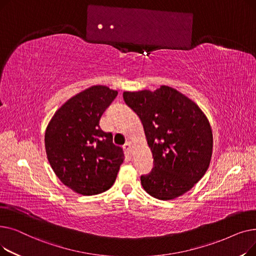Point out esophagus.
Here are the masks:
<instances>
[{
  "label": "esophagus",
  "instance_id": "34e87169",
  "mask_svg": "<svg viewBox=\"0 0 256 256\" xmlns=\"http://www.w3.org/2000/svg\"><path fill=\"white\" fill-rule=\"evenodd\" d=\"M124 150L126 152H128V154H132V143L130 142H126L124 145Z\"/></svg>",
  "mask_w": 256,
  "mask_h": 256
}]
</instances>
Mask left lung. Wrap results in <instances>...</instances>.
<instances>
[{"mask_svg": "<svg viewBox=\"0 0 256 256\" xmlns=\"http://www.w3.org/2000/svg\"><path fill=\"white\" fill-rule=\"evenodd\" d=\"M126 104L143 124L154 167L141 176L143 189L160 200L190 191L208 169L212 132L200 108L176 89L126 91Z\"/></svg>", "mask_w": 256, "mask_h": 256, "instance_id": "obj_1", "label": "left lung"}]
</instances>
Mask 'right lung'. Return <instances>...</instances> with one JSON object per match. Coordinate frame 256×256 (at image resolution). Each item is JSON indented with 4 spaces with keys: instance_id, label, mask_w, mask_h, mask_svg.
<instances>
[{
    "instance_id": "right-lung-1",
    "label": "right lung",
    "mask_w": 256,
    "mask_h": 256,
    "mask_svg": "<svg viewBox=\"0 0 256 256\" xmlns=\"http://www.w3.org/2000/svg\"><path fill=\"white\" fill-rule=\"evenodd\" d=\"M118 92L91 86L63 104L48 124L44 144L57 178L78 194L91 196L109 190L124 163L122 148L100 120Z\"/></svg>"
}]
</instances>
